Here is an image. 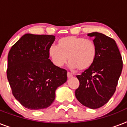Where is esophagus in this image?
<instances>
[{"label": "esophagus", "mask_w": 127, "mask_h": 127, "mask_svg": "<svg viewBox=\"0 0 127 127\" xmlns=\"http://www.w3.org/2000/svg\"><path fill=\"white\" fill-rule=\"evenodd\" d=\"M72 73H70V72H67V77L68 78H71V77H72Z\"/></svg>", "instance_id": "esophagus-1"}]
</instances>
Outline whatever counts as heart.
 Instances as JSON below:
<instances>
[{
  "label": "heart",
  "instance_id": "obj_1",
  "mask_svg": "<svg viewBox=\"0 0 127 127\" xmlns=\"http://www.w3.org/2000/svg\"><path fill=\"white\" fill-rule=\"evenodd\" d=\"M48 54L56 66L61 67L68 60L71 69L82 71L88 69L94 63L97 47L93 41L68 35L58 40L57 47L51 46Z\"/></svg>",
  "mask_w": 127,
  "mask_h": 127
}]
</instances>
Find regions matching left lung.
Returning <instances> with one entry per match:
<instances>
[{"label":"left lung","instance_id":"8db88e82","mask_svg":"<svg viewBox=\"0 0 127 127\" xmlns=\"http://www.w3.org/2000/svg\"><path fill=\"white\" fill-rule=\"evenodd\" d=\"M94 37L97 56L90 68L76 76L80 82L75 95L80 103L91 109L102 107L114 94L123 69L120 51L113 39L98 32Z\"/></svg>","mask_w":127,"mask_h":127}]
</instances>
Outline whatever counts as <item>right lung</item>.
<instances>
[{
    "mask_svg": "<svg viewBox=\"0 0 127 127\" xmlns=\"http://www.w3.org/2000/svg\"><path fill=\"white\" fill-rule=\"evenodd\" d=\"M55 39L51 35L27 33L8 53L6 75L12 94L31 110L50 106L57 88L67 80V71L49 59L48 51Z\"/></svg>",
    "mask_w": 127,
    "mask_h": 127,
    "instance_id": "right-lung-1",
    "label": "right lung"
}]
</instances>
